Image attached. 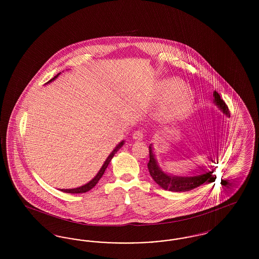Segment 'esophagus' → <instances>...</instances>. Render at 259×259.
Returning <instances> with one entry per match:
<instances>
[{
	"instance_id": "obj_1",
	"label": "esophagus",
	"mask_w": 259,
	"mask_h": 259,
	"mask_svg": "<svg viewBox=\"0 0 259 259\" xmlns=\"http://www.w3.org/2000/svg\"><path fill=\"white\" fill-rule=\"evenodd\" d=\"M144 131L143 130H137L133 134V139H135L136 141H142L144 138Z\"/></svg>"
}]
</instances>
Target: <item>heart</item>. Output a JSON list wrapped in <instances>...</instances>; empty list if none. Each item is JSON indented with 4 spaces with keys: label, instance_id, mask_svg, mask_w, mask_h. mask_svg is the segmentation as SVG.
Masks as SVG:
<instances>
[{
    "label": "heart",
    "instance_id": "obj_1",
    "mask_svg": "<svg viewBox=\"0 0 259 259\" xmlns=\"http://www.w3.org/2000/svg\"><path fill=\"white\" fill-rule=\"evenodd\" d=\"M179 79H167L159 83L156 94L168 100L161 106L160 115L165 119H174L187 111L192 105L193 93Z\"/></svg>",
    "mask_w": 259,
    "mask_h": 259
}]
</instances>
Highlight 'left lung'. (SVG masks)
Wrapping results in <instances>:
<instances>
[{
  "mask_svg": "<svg viewBox=\"0 0 259 259\" xmlns=\"http://www.w3.org/2000/svg\"><path fill=\"white\" fill-rule=\"evenodd\" d=\"M213 103L215 104V106H218L219 110H221L227 117L228 116L230 117V112H229L227 105L221 98L220 94L217 91L213 92ZM148 148H149L148 171H149L151 178L154 180V182L165 190L177 191V192L189 191L191 189H194L198 186L203 185L207 181L210 182V179L212 178L213 170L208 171V172L204 171V172H201L199 175L192 176V177L171 176L167 172H163L162 169L158 166L157 161L155 159L152 145H150Z\"/></svg>",
  "mask_w": 259,
  "mask_h": 259,
  "instance_id": "8db88e82",
  "label": "left lung"
}]
</instances>
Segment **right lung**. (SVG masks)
<instances>
[{
    "instance_id": "1",
    "label": "right lung",
    "mask_w": 259,
    "mask_h": 259,
    "mask_svg": "<svg viewBox=\"0 0 259 259\" xmlns=\"http://www.w3.org/2000/svg\"><path fill=\"white\" fill-rule=\"evenodd\" d=\"M60 74H57V75H55L53 78H51L50 81H48V83H50L51 81H53L58 75ZM124 145V141L122 142H120L114 149L111 151V154L108 156V158L106 159L105 161V163L103 164V166H102V168L100 169V171H99L98 174L89 182V183H87V185H81V186H79V187H76V188H72V189H61V191L63 192H66V193H84V192H87V191H89L90 189H92L95 185H97V183H98L99 181H100V179L102 178V176L104 175V172L106 171V169H107V167H108V165L110 164V162H111V159H112V157L114 156V154L120 149V148L122 147Z\"/></svg>"
}]
</instances>
